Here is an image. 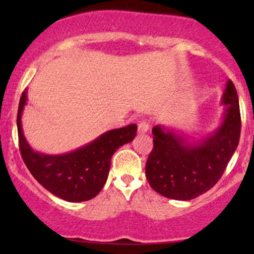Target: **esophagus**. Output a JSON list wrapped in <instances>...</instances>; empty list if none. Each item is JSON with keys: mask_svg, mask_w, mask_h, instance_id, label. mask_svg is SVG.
<instances>
[{"mask_svg": "<svg viewBox=\"0 0 254 254\" xmlns=\"http://www.w3.org/2000/svg\"><path fill=\"white\" fill-rule=\"evenodd\" d=\"M148 130H149V124L148 123H145V122H141V123L138 124V132L139 133L148 132Z\"/></svg>", "mask_w": 254, "mask_h": 254, "instance_id": "34e87169", "label": "esophagus"}]
</instances>
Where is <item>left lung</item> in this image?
<instances>
[{
	"label": "left lung",
	"mask_w": 254,
	"mask_h": 254,
	"mask_svg": "<svg viewBox=\"0 0 254 254\" xmlns=\"http://www.w3.org/2000/svg\"><path fill=\"white\" fill-rule=\"evenodd\" d=\"M221 105L220 125L199 138L192 139L174 127H153L154 148L147 160L145 176L157 193L190 200L210 190L222 177L237 150L241 130L238 93L230 80Z\"/></svg>",
	"instance_id": "1"
}]
</instances>
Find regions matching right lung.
I'll return each mask as SVG.
<instances>
[{"label":"right lung","instance_id":"1","mask_svg":"<svg viewBox=\"0 0 254 254\" xmlns=\"http://www.w3.org/2000/svg\"><path fill=\"white\" fill-rule=\"evenodd\" d=\"M26 104L25 89L20 98L16 124L20 151L32 176L43 188L66 202H84L94 198L106 183L112 155L135 138L137 125L106 131L77 149L50 155L34 150L26 139L21 123Z\"/></svg>","mask_w":254,"mask_h":254}]
</instances>
